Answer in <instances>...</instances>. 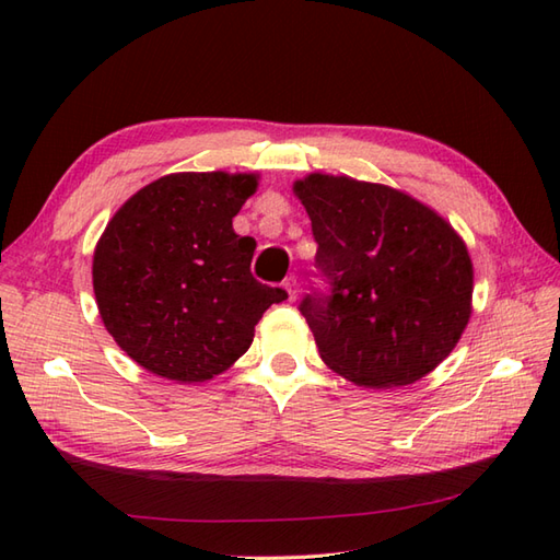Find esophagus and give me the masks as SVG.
Instances as JSON below:
<instances>
[{
    "label": "esophagus",
    "instance_id": "34e87169",
    "mask_svg": "<svg viewBox=\"0 0 560 560\" xmlns=\"http://www.w3.org/2000/svg\"><path fill=\"white\" fill-rule=\"evenodd\" d=\"M282 288H284V290H288L290 299H296V276H290V278H284V282H282Z\"/></svg>",
    "mask_w": 560,
    "mask_h": 560
}]
</instances>
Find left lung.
I'll use <instances>...</instances> for the list:
<instances>
[{
    "mask_svg": "<svg viewBox=\"0 0 560 560\" xmlns=\"http://www.w3.org/2000/svg\"><path fill=\"white\" fill-rule=\"evenodd\" d=\"M330 292L306 294L320 359L361 387H404L454 351L472 313V261L444 218L401 189L311 173L294 183Z\"/></svg>",
    "mask_w": 560,
    "mask_h": 560,
    "instance_id": "obj_1",
    "label": "left lung"
}]
</instances>
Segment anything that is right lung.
<instances>
[{"instance_id": "obj_1", "label": "right lung", "mask_w": 560, "mask_h": 560, "mask_svg": "<svg viewBox=\"0 0 560 560\" xmlns=\"http://www.w3.org/2000/svg\"><path fill=\"white\" fill-rule=\"evenodd\" d=\"M256 173H171L144 185L108 221L92 258L102 323L144 371L180 385L228 371L254 325L288 299L252 276L254 237L233 218Z\"/></svg>"}]
</instances>
